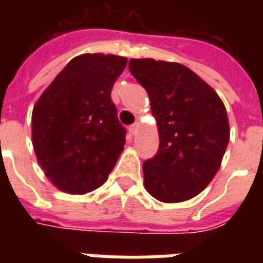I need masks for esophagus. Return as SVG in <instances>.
<instances>
[{
  "mask_svg": "<svg viewBox=\"0 0 263 263\" xmlns=\"http://www.w3.org/2000/svg\"><path fill=\"white\" fill-rule=\"evenodd\" d=\"M139 127H140V124H139V123L132 124L131 127H129V132H131L132 135H136V132H138V129H139Z\"/></svg>",
  "mask_w": 263,
  "mask_h": 263,
  "instance_id": "34e87169",
  "label": "esophagus"
}]
</instances>
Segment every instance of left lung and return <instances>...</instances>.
I'll list each match as a JSON object with an SVG mask.
<instances>
[{
    "mask_svg": "<svg viewBox=\"0 0 263 263\" xmlns=\"http://www.w3.org/2000/svg\"><path fill=\"white\" fill-rule=\"evenodd\" d=\"M128 67L147 91L160 136L156 157L143 164L144 188L164 203L192 199L218 172L228 146L224 102L179 63L131 59Z\"/></svg>",
    "mask_w": 263,
    "mask_h": 263,
    "instance_id": "left-lung-1",
    "label": "left lung"
}]
</instances>
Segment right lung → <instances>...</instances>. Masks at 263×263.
<instances>
[{"mask_svg":"<svg viewBox=\"0 0 263 263\" xmlns=\"http://www.w3.org/2000/svg\"><path fill=\"white\" fill-rule=\"evenodd\" d=\"M128 60L86 53L72 59L32 109L31 138L39 166L60 191L84 195L101 187L125 143L110 98Z\"/></svg>","mask_w":263,"mask_h":263,"instance_id":"obj_1","label":"right lung"}]
</instances>
